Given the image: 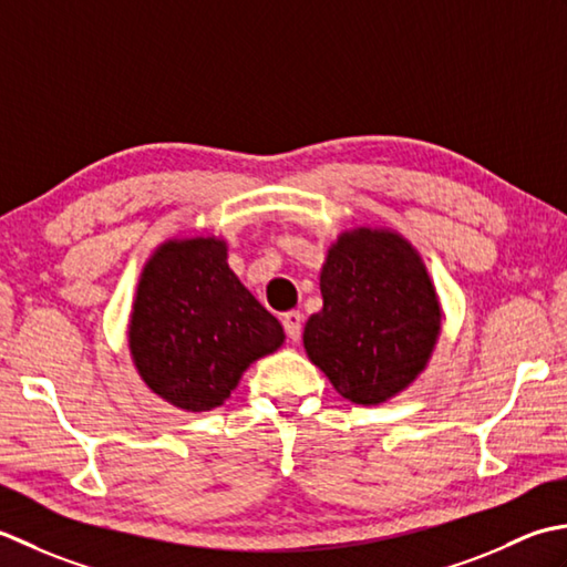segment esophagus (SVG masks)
Wrapping results in <instances>:
<instances>
[{"label":"esophagus","mask_w":567,"mask_h":567,"mask_svg":"<svg viewBox=\"0 0 567 567\" xmlns=\"http://www.w3.org/2000/svg\"><path fill=\"white\" fill-rule=\"evenodd\" d=\"M281 322H284V330L288 338H291L293 342L300 340V332H303V316H300V310H288V313H284Z\"/></svg>","instance_id":"34e87169"}]
</instances>
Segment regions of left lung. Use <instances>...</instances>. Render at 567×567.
<instances>
[{"label": "left lung", "instance_id": "obj_1", "mask_svg": "<svg viewBox=\"0 0 567 567\" xmlns=\"http://www.w3.org/2000/svg\"><path fill=\"white\" fill-rule=\"evenodd\" d=\"M322 310L303 344L354 403H384L423 372L441 334V306L423 261L389 229L342 233L320 271Z\"/></svg>", "mask_w": 567, "mask_h": 567}]
</instances>
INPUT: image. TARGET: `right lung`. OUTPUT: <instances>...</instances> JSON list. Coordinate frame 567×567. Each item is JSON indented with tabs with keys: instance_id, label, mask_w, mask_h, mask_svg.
Segmentation results:
<instances>
[{
	"instance_id": "right-lung-1",
	"label": "right lung",
	"mask_w": 567,
	"mask_h": 567,
	"mask_svg": "<svg viewBox=\"0 0 567 567\" xmlns=\"http://www.w3.org/2000/svg\"><path fill=\"white\" fill-rule=\"evenodd\" d=\"M281 342V322L227 267L223 239H171L146 261L130 350L146 386L173 406H223L241 372Z\"/></svg>"
}]
</instances>
